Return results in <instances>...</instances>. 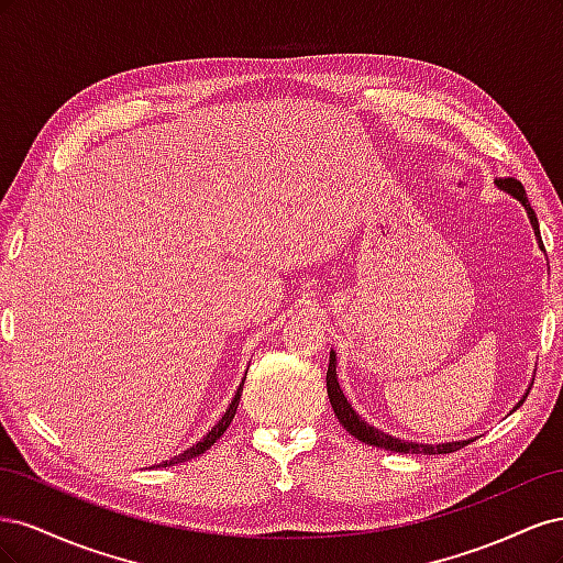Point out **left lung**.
<instances>
[{"label":"left lung","mask_w":563,"mask_h":563,"mask_svg":"<svg viewBox=\"0 0 563 563\" xmlns=\"http://www.w3.org/2000/svg\"><path fill=\"white\" fill-rule=\"evenodd\" d=\"M496 185L500 187L503 192L512 195L517 201H521V207L526 209L528 213V220H531V225L536 230V236L540 240V228H538V218H536V211L531 209V201H528L526 197V190L523 185L515 178H500L496 180ZM542 244V240H540ZM335 352L331 350V356H329V371H327V391H329V399H331V406H333V413L338 416V422L343 424V428L356 437L360 441H364V444H371V446H378V449H385V451H395V453H416V455H437V453H453L457 449L467 446L472 439L467 441H449V444H416V441H406V439H397L391 434H385L376 428H371V424L366 420L360 418V413L354 411L352 404L347 401V397L343 395V389H340L338 385V376H335ZM528 397V395H526ZM523 399L517 404L521 406ZM515 406V408H517Z\"/></svg>","instance_id":"left-lung-1"}]
</instances>
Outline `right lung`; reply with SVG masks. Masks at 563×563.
<instances>
[{"label":"right lung","instance_id":"right-lung-1","mask_svg":"<svg viewBox=\"0 0 563 563\" xmlns=\"http://www.w3.org/2000/svg\"><path fill=\"white\" fill-rule=\"evenodd\" d=\"M244 380H246V376H244ZM244 380H242V385L236 387V391H234V397H232V401H230V406H228V411L223 413V418H220L213 428L203 434V439H199L197 444H192L190 449L187 451H183V453H178V455H174L172 460H164V463H159V465H152V467H172V465H178V463H185V460H190V457H197V455H201L203 451H209L216 441L223 437V432L230 428V422H232V418H234V413H236V406H240V399H242V389H244ZM150 467V470H152Z\"/></svg>","mask_w":563,"mask_h":563}]
</instances>
